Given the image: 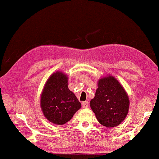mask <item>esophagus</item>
Masks as SVG:
<instances>
[{
    "instance_id": "1",
    "label": "esophagus",
    "mask_w": 159,
    "mask_h": 159,
    "mask_svg": "<svg viewBox=\"0 0 159 159\" xmlns=\"http://www.w3.org/2000/svg\"><path fill=\"white\" fill-rule=\"evenodd\" d=\"M82 108H87L88 107H89V102L87 101H85V102H83L82 104Z\"/></svg>"
}]
</instances>
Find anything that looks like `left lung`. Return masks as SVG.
Listing matches in <instances>:
<instances>
[{"mask_svg":"<svg viewBox=\"0 0 159 159\" xmlns=\"http://www.w3.org/2000/svg\"><path fill=\"white\" fill-rule=\"evenodd\" d=\"M90 107L102 125L115 127L127 115L129 96L118 80L109 75L99 80L98 88L90 101Z\"/></svg>","mask_w":159,"mask_h":159,"instance_id":"left-lung-1","label":"left lung"}]
</instances>
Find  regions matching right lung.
<instances>
[{"mask_svg": "<svg viewBox=\"0 0 159 159\" xmlns=\"http://www.w3.org/2000/svg\"><path fill=\"white\" fill-rule=\"evenodd\" d=\"M68 77L57 71L46 82L40 96V107L45 118L57 125H62L72 118L81 108V103L68 88Z\"/></svg>", "mask_w": 159, "mask_h": 159, "instance_id": "1", "label": "right lung"}]
</instances>
